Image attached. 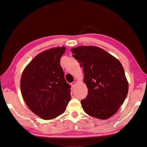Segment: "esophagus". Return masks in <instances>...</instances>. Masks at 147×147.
Here are the masks:
<instances>
[{
	"label": "esophagus",
	"instance_id": "obj_1",
	"mask_svg": "<svg viewBox=\"0 0 147 147\" xmlns=\"http://www.w3.org/2000/svg\"><path fill=\"white\" fill-rule=\"evenodd\" d=\"M75 85H76V82H73L72 83H71V86L73 88H74V86H75Z\"/></svg>",
	"mask_w": 147,
	"mask_h": 147
}]
</instances>
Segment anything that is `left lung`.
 Instances as JSON below:
<instances>
[{"instance_id": "1", "label": "left lung", "mask_w": 147, "mask_h": 147, "mask_svg": "<svg viewBox=\"0 0 147 147\" xmlns=\"http://www.w3.org/2000/svg\"><path fill=\"white\" fill-rule=\"evenodd\" d=\"M83 67L88 94L81 100L87 115L104 120L113 116L125 99L128 83L121 63L103 49L80 46L71 50Z\"/></svg>"}]
</instances>
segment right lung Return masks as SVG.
Segmentation results:
<instances>
[{
  "mask_svg": "<svg viewBox=\"0 0 147 147\" xmlns=\"http://www.w3.org/2000/svg\"><path fill=\"white\" fill-rule=\"evenodd\" d=\"M65 50V47H57L39 53L22 74L23 98L30 110L44 120L63 114L71 100V86L60 64Z\"/></svg>",
  "mask_w": 147,
  "mask_h": 147,
  "instance_id": "add662e5",
  "label": "right lung"
}]
</instances>
